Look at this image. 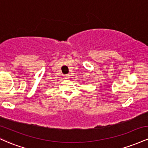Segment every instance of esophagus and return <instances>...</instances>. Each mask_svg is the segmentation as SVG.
Returning a JSON list of instances; mask_svg holds the SVG:
<instances>
[{
	"mask_svg": "<svg viewBox=\"0 0 148 148\" xmlns=\"http://www.w3.org/2000/svg\"><path fill=\"white\" fill-rule=\"evenodd\" d=\"M65 78H66V79H68L69 78V75H65Z\"/></svg>",
	"mask_w": 148,
	"mask_h": 148,
	"instance_id": "34e87169",
	"label": "esophagus"
}]
</instances>
